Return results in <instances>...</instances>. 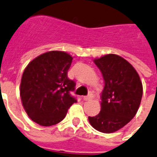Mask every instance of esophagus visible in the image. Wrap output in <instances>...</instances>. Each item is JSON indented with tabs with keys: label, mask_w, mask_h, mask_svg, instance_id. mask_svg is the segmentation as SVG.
I'll use <instances>...</instances> for the list:
<instances>
[{
	"label": "esophagus",
	"mask_w": 157,
	"mask_h": 157,
	"mask_svg": "<svg viewBox=\"0 0 157 157\" xmlns=\"http://www.w3.org/2000/svg\"><path fill=\"white\" fill-rule=\"evenodd\" d=\"M92 97H93L92 94H90L89 95H87V96L83 97V99H84L85 101H89V100H90V99L92 98Z\"/></svg>",
	"instance_id": "1"
}]
</instances>
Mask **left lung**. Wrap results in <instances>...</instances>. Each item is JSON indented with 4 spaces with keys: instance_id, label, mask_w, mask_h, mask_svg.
<instances>
[{
    "instance_id": "8db88e82",
    "label": "left lung",
    "mask_w": 157,
    "mask_h": 157,
    "mask_svg": "<svg viewBox=\"0 0 157 157\" xmlns=\"http://www.w3.org/2000/svg\"><path fill=\"white\" fill-rule=\"evenodd\" d=\"M102 73L105 86L98 115L89 116L94 129L112 133L123 127L136 114L143 96V86L136 69L126 59L114 54L94 59Z\"/></svg>"
}]
</instances>
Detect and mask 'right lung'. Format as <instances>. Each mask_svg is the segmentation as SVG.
<instances>
[{"mask_svg": "<svg viewBox=\"0 0 157 157\" xmlns=\"http://www.w3.org/2000/svg\"><path fill=\"white\" fill-rule=\"evenodd\" d=\"M72 59L66 52L52 51L36 57L24 70L21 102L28 116L38 124L49 127L59 123L77 101L70 94L76 82L67 77Z\"/></svg>", "mask_w": 157, "mask_h": 157, "instance_id": "1", "label": "right lung"}]
</instances>
